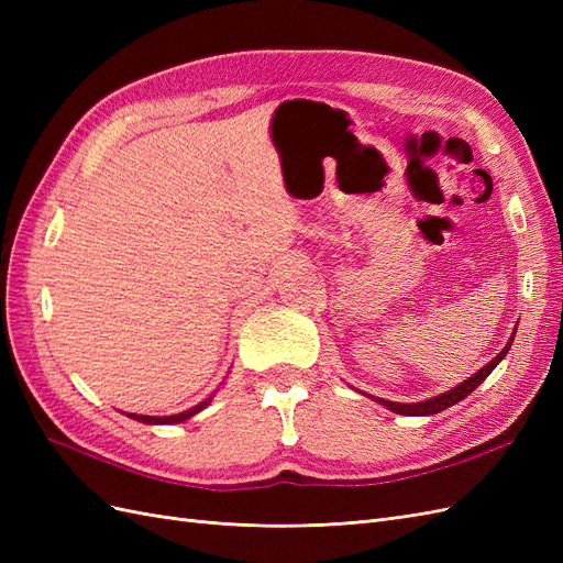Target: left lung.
<instances>
[{
    "label": "left lung",
    "instance_id": "obj_1",
    "mask_svg": "<svg viewBox=\"0 0 563 563\" xmlns=\"http://www.w3.org/2000/svg\"><path fill=\"white\" fill-rule=\"evenodd\" d=\"M512 340H515V335L509 338L507 347L496 356V360H490L484 368L476 371L472 378H467L465 383H460L457 387L444 391V395H439V397L428 399V401H418V404H397V401H385V399H378V397H376V401L383 404V406H387L389 411H395V413H399V416H434V413H439V411H444V408H449V406H453V404H457V401H463V399L470 395V391H474L476 387H479V385L490 376V371L496 368V366L505 360V354H507L509 345H512Z\"/></svg>",
    "mask_w": 563,
    "mask_h": 563
}]
</instances>
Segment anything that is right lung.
Here are the masks:
<instances>
[{"instance_id": "obj_1", "label": "right lung", "mask_w": 563, "mask_h": 563, "mask_svg": "<svg viewBox=\"0 0 563 563\" xmlns=\"http://www.w3.org/2000/svg\"><path fill=\"white\" fill-rule=\"evenodd\" d=\"M209 401H211V399H203L201 404H197L195 408H190V411H183V413H176V416H164V418H157V416H133V413H129V418L139 420V422H147V424H172V422H183V420H187V418H192L195 413H199L203 406H209Z\"/></svg>"}]
</instances>
